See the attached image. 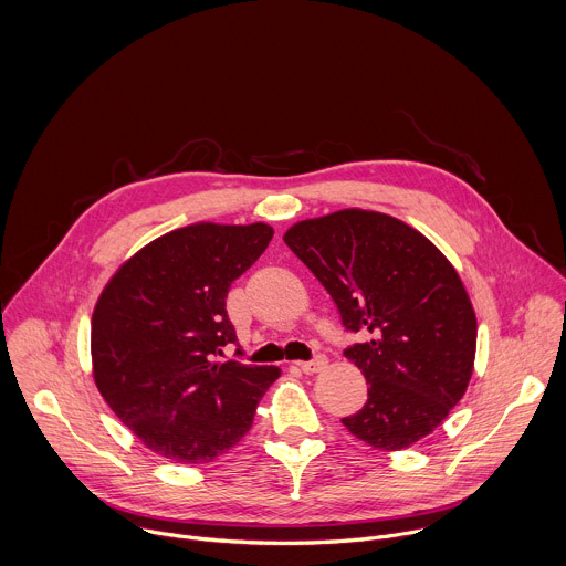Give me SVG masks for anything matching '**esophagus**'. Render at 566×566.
<instances>
[{
    "label": "esophagus",
    "mask_w": 566,
    "mask_h": 566,
    "mask_svg": "<svg viewBox=\"0 0 566 566\" xmlns=\"http://www.w3.org/2000/svg\"><path fill=\"white\" fill-rule=\"evenodd\" d=\"M304 374H317V371H322L327 367V358L325 356H315L313 360H304V363H300L297 365Z\"/></svg>",
    "instance_id": "esophagus-1"
}]
</instances>
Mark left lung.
Wrapping results in <instances>:
<instances>
[{
  "label": "left lung",
  "mask_w": 566,
  "mask_h": 566,
  "mask_svg": "<svg viewBox=\"0 0 566 566\" xmlns=\"http://www.w3.org/2000/svg\"><path fill=\"white\" fill-rule=\"evenodd\" d=\"M284 241L345 329L365 336L345 356L369 382L367 402L343 426L385 452L428 437L474 367L476 317L454 266L412 226L360 208L297 221Z\"/></svg>",
  "instance_id": "8db88e82"
}]
</instances>
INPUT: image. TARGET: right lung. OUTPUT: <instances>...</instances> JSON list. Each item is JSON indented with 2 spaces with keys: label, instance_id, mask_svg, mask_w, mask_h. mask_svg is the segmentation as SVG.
Listing matches in <instances>:
<instances>
[{
  "label": "right lung",
  "instance_id": "1",
  "mask_svg": "<svg viewBox=\"0 0 566 566\" xmlns=\"http://www.w3.org/2000/svg\"><path fill=\"white\" fill-rule=\"evenodd\" d=\"M271 239L269 223H192L149 241L103 289L92 317L94 380L151 452L201 465L251 430L280 369L217 356L237 343L228 289Z\"/></svg>",
  "mask_w": 566,
  "mask_h": 566
}]
</instances>
